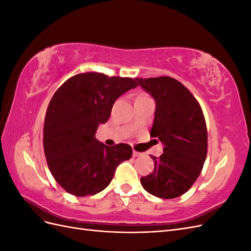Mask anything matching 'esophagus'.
Listing matches in <instances>:
<instances>
[{
    "label": "esophagus",
    "instance_id": "obj_1",
    "mask_svg": "<svg viewBox=\"0 0 251 251\" xmlns=\"http://www.w3.org/2000/svg\"><path fill=\"white\" fill-rule=\"evenodd\" d=\"M142 155V153H139V151H133V157H139V156H141Z\"/></svg>",
    "mask_w": 251,
    "mask_h": 251
}]
</instances>
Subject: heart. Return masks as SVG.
I'll return each mask as SVG.
<instances>
[{"mask_svg": "<svg viewBox=\"0 0 251 251\" xmlns=\"http://www.w3.org/2000/svg\"><path fill=\"white\" fill-rule=\"evenodd\" d=\"M139 96H146V94H141V95H139Z\"/></svg>", "mask_w": 251, "mask_h": 251, "instance_id": "b5f03b06", "label": "heart"}]
</instances>
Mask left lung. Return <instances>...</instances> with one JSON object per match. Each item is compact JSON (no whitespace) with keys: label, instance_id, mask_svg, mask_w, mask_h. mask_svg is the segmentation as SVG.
Wrapping results in <instances>:
<instances>
[{"label":"left lung","instance_id":"1","mask_svg":"<svg viewBox=\"0 0 251 251\" xmlns=\"http://www.w3.org/2000/svg\"><path fill=\"white\" fill-rule=\"evenodd\" d=\"M136 80L156 101L151 136L164 146L160 157L151 156L154 172L141 177V185L158 198H177L193 186L207 155L203 111L195 96L177 79L159 76Z\"/></svg>","mask_w":251,"mask_h":251}]
</instances>
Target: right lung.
Listing matches in <instances>:
<instances>
[{"mask_svg": "<svg viewBox=\"0 0 251 251\" xmlns=\"http://www.w3.org/2000/svg\"><path fill=\"white\" fill-rule=\"evenodd\" d=\"M137 86L131 77L86 72L53 94L44 123V151L53 178L67 193L85 197L103 191L117 166L132 157L131 146L107 147L95 133L117 98Z\"/></svg>", "mask_w": 251, "mask_h": 251, "instance_id": "obj_1", "label": "right lung"}]
</instances>
